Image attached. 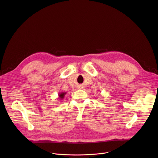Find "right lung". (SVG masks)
<instances>
[{
    "label": "right lung",
    "instance_id": "right-lung-1",
    "mask_svg": "<svg viewBox=\"0 0 158 158\" xmlns=\"http://www.w3.org/2000/svg\"><path fill=\"white\" fill-rule=\"evenodd\" d=\"M66 92H62V93H59V94H58V96H59V99L60 100V101H61V100H62L63 99H64V96H65V95L66 94Z\"/></svg>",
    "mask_w": 158,
    "mask_h": 158
}]
</instances>
